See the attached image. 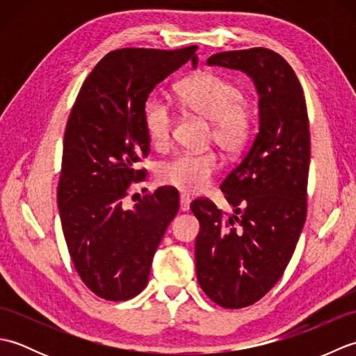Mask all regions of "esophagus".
<instances>
[{"label":"esophagus","instance_id":"1","mask_svg":"<svg viewBox=\"0 0 356 356\" xmlns=\"http://www.w3.org/2000/svg\"><path fill=\"white\" fill-rule=\"evenodd\" d=\"M191 205V199L188 194H180V209L188 211Z\"/></svg>","mask_w":356,"mask_h":356}]
</instances>
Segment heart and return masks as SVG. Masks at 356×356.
Here are the masks:
<instances>
[{
    "label": "heart",
    "mask_w": 356,
    "mask_h": 356,
    "mask_svg": "<svg viewBox=\"0 0 356 356\" xmlns=\"http://www.w3.org/2000/svg\"><path fill=\"white\" fill-rule=\"evenodd\" d=\"M177 96L186 110L211 120L209 139L226 153H240L251 140L255 115L236 82L216 73H200L180 82ZM143 125L154 147L165 149L171 145L174 115L168 104L156 96L148 97L143 105ZM218 168L220 157L214 149L188 151L165 162L159 177L166 185L195 194L209 186Z\"/></svg>",
    "instance_id": "b5f03b06"
}]
</instances>
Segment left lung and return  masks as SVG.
<instances>
[{
    "label": "left lung",
    "mask_w": 356,
    "mask_h": 356,
    "mask_svg": "<svg viewBox=\"0 0 356 356\" xmlns=\"http://www.w3.org/2000/svg\"><path fill=\"white\" fill-rule=\"evenodd\" d=\"M208 65L248 73L259 90L260 128L213 200H193L200 223L195 272L202 291L225 309L257 303L289 264L307 214L311 133L303 88L283 56L264 47L222 51Z\"/></svg>",
    "instance_id": "obj_1"
}]
</instances>
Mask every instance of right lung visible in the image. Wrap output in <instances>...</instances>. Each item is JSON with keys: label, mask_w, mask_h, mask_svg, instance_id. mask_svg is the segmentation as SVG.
<instances>
[{"label": "right lung", "mask_w": 356, "mask_h": 356, "mask_svg": "<svg viewBox=\"0 0 356 356\" xmlns=\"http://www.w3.org/2000/svg\"><path fill=\"white\" fill-rule=\"evenodd\" d=\"M195 50H113L88 74L72 107L58 207L73 266L99 298L125 301L143 291L156 249L179 211L172 186L157 188L133 208L125 199L147 179L138 163L149 154L143 125L148 95L190 59L197 65Z\"/></svg>", "instance_id": "add662e5"}]
</instances>
